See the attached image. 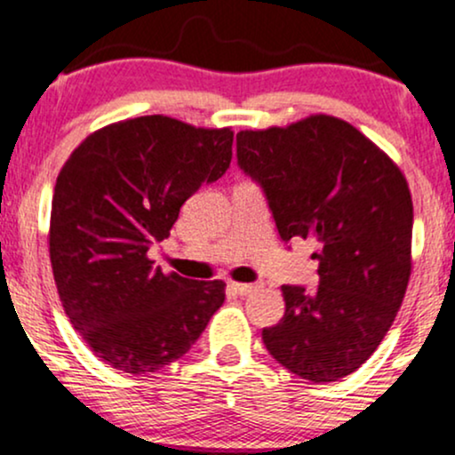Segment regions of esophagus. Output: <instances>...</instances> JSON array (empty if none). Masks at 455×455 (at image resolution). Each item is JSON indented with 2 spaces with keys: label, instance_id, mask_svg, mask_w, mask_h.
<instances>
[{
  "label": "esophagus",
  "instance_id": "esophagus-1",
  "mask_svg": "<svg viewBox=\"0 0 455 455\" xmlns=\"http://www.w3.org/2000/svg\"><path fill=\"white\" fill-rule=\"evenodd\" d=\"M228 289L235 291L237 296H251L252 291H257L259 284H248V283H228Z\"/></svg>",
  "mask_w": 455,
  "mask_h": 455
}]
</instances>
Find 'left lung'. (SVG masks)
I'll list each match as a JSON object with an SVG mask.
<instances>
[{"mask_svg": "<svg viewBox=\"0 0 455 455\" xmlns=\"http://www.w3.org/2000/svg\"><path fill=\"white\" fill-rule=\"evenodd\" d=\"M237 164L266 194L283 242L315 239L319 287L283 284L267 352L311 382L356 371L391 328L408 278L412 198L397 164L341 118L237 133Z\"/></svg>", "mask_w": 455, "mask_h": 455, "instance_id": "obj_1", "label": "left lung"}]
</instances>
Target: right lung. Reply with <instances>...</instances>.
<instances>
[{
    "label": "right lung",
    "instance_id": "right-lung-1",
    "mask_svg": "<svg viewBox=\"0 0 455 455\" xmlns=\"http://www.w3.org/2000/svg\"><path fill=\"white\" fill-rule=\"evenodd\" d=\"M233 132L177 118L112 123L58 174L49 257L64 313L109 367L151 373L181 358L222 307V281L164 274L148 248L171 235L181 204L227 172Z\"/></svg>",
    "mask_w": 455,
    "mask_h": 455
}]
</instances>
